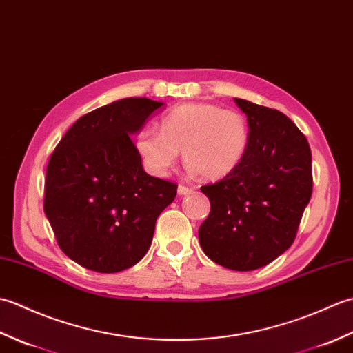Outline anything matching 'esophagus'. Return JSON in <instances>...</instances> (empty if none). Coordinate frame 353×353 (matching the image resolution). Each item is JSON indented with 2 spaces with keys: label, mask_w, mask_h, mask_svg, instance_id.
Segmentation results:
<instances>
[{
  "label": "esophagus",
  "mask_w": 353,
  "mask_h": 353,
  "mask_svg": "<svg viewBox=\"0 0 353 353\" xmlns=\"http://www.w3.org/2000/svg\"><path fill=\"white\" fill-rule=\"evenodd\" d=\"M191 192H192V190L188 188V186L179 185V188H177V194H179V196H186V194H191Z\"/></svg>",
  "instance_id": "obj_1"
}]
</instances>
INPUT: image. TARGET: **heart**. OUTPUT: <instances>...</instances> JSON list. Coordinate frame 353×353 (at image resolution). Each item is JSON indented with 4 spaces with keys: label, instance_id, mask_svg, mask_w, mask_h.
<instances>
[{
    "label": "heart",
    "instance_id": "b5f03b06",
    "mask_svg": "<svg viewBox=\"0 0 353 353\" xmlns=\"http://www.w3.org/2000/svg\"><path fill=\"white\" fill-rule=\"evenodd\" d=\"M161 132L138 133V153L154 176H167L181 150L191 172L209 181L235 171L249 148L250 127L238 110L212 103H183L172 108L159 121Z\"/></svg>",
    "mask_w": 353,
    "mask_h": 353
}]
</instances>
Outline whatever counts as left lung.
<instances>
[{
	"instance_id": "obj_1",
	"label": "left lung",
	"mask_w": 353,
	"mask_h": 353,
	"mask_svg": "<svg viewBox=\"0 0 353 353\" xmlns=\"http://www.w3.org/2000/svg\"><path fill=\"white\" fill-rule=\"evenodd\" d=\"M250 127L239 167L201 186L211 212L199 229L209 259L236 272L264 267L294 243L312 194L311 148L282 112L235 99Z\"/></svg>"
}]
</instances>
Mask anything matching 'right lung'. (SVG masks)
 Instances as JSON below:
<instances>
[{
    "label": "right lung",
    "mask_w": 353,
    "mask_h": 353,
    "mask_svg": "<svg viewBox=\"0 0 353 353\" xmlns=\"http://www.w3.org/2000/svg\"><path fill=\"white\" fill-rule=\"evenodd\" d=\"M163 103L123 99L79 118L52 152L43 211L66 256L99 273L137 264L177 185L147 174L130 139Z\"/></svg>",
    "instance_id": "obj_1"
}]
</instances>
